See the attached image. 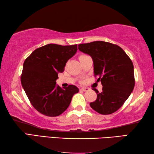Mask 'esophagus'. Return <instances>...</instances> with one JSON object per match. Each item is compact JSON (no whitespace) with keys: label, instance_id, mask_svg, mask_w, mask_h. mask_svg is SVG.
<instances>
[{"label":"esophagus","instance_id":"esophagus-1","mask_svg":"<svg viewBox=\"0 0 154 154\" xmlns=\"http://www.w3.org/2000/svg\"><path fill=\"white\" fill-rule=\"evenodd\" d=\"M90 90L89 88H86V87H83L82 88H81V90L83 91V92H86V91H88Z\"/></svg>","mask_w":154,"mask_h":154}]
</instances>
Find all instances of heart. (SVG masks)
<instances>
[{"label": "heart", "instance_id": "obj_1", "mask_svg": "<svg viewBox=\"0 0 154 154\" xmlns=\"http://www.w3.org/2000/svg\"><path fill=\"white\" fill-rule=\"evenodd\" d=\"M85 56L84 54H82V55H80V56H79V57H82V56Z\"/></svg>", "mask_w": 154, "mask_h": 154}]
</instances>
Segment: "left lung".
Masks as SVG:
<instances>
[{"mask_svg":"<svg viewBox=\"0 0 154 154\" xmlns=\"http://www.w3.org/2000/svg\"><path fill=\"white\" fill-rule=\"evenodd\" d=\"M78 49L93 60L94 76L103 85L102 92L93 88L97 94L90 105L103 115L118 111L129 97L134 87V66L120 47L105 41H94L78 45Z\"/></svg>","mask_w":154,"mask_h":154,"instance_id":"1","label":"left lung"}]
</instances>
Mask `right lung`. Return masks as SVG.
<instances>
[{"label":"right lung","mask_w":154,"mask_h":154,"mask_svg":"<svg viewBox=\"0 0 154 154\" xmlns=\"http://www.w3.org/2000/svg\"><path fill=\"white\" fill-rule=\"evenodd\" d=\"M77 50V45L48 44L36 49L25 60L21 83L30 103L36 111L49 117L61 115L69 107L79 89L69 85L62 89L56 85L59 72Z\"/></svg>","instance_id":"add662e5"}]
</instances>
